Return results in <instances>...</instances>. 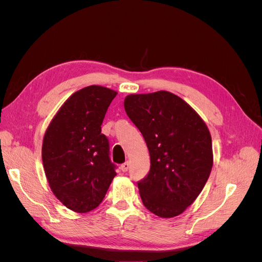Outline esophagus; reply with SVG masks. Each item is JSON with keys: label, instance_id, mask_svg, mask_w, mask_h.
<instances>
[{"label": "esophagus", "instance_id": "1", "mask_svg": "<svg viewBox=\"0 0 262 262\" xmlns=\"http://www.w3.org/2000/svg\"><path fill=\"white\" fill-rule=\"evenodd\" d=\"M129 167H130L129 162H125V163H123V164L120 166V169H121L123 172H125V171H128Z\"/></svg>", "mask_w": 262, "mask_h": 262}]
</instances>
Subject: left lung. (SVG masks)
<instances>
[{"label":"left lung","mask_w":262,"mask_h":262,"mask_svg":"<svg viewBox=\"0 0 262 262\" xmlns=\"http://www.w3.org/2000/svg\"><path fill=\"white\" fill-rule=\"evenodd\" d=\"M124 109L150 157L147 176L138 182L142 202L160 217L179 215L200 194L212 169L207 124L184 99L166 91L128 95Z\"/></svg>","instance_id":"1"}]
</instances>
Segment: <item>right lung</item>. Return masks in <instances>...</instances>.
Returning a JSON list of instances; mask_svg holds the SVG:
<instances>
[{"mask_svg":"<svg viewBox=\"0 0 262 262\" xmlns=\"http://www.w3.org/2000/svg\"><path fill=\"white\" fill-rule=\"evenodd\" d=\"M117 92L91 85L75 92L50 122L42 142V163L53 194L77 213L97 208L117 175L109 141L101 133Z\"/></svg>","mask_w":262,"mask_h":262,"instance_id":"obj_1","label":"right lung"}]
</instances>
